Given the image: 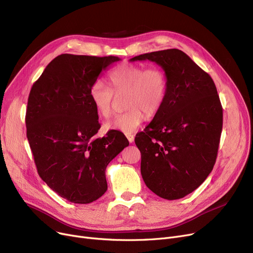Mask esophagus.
<instances>
[{
    "label": "esophagus",
    "instance_id": "34e87169",
    "mask_svg": "<svg viewBox=\"0 0 253 253\" xmlns=\"http://www.w3.org/2000/svg\"><path fill=\"white\" fill-rule=\"evenodd\" d=\"M126 137H127V139H128V141L130 143H132V142L134 141V135L132 134V133H126Z\"/></svg>",
    "mask_w": 253,
    "mask_h": 253
}]
</instances>
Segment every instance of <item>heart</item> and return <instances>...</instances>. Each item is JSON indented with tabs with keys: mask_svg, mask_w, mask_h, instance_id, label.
<instances>
[{
	"mask_svg": "<svg viewBox=\"0 0 253 253\" xmlns=\"http://www.w3.org/2000/svg\"><path fill=\"white\" fill-rule=\"evenodd\" d=\"M109 83L111 90L100 81L93 83L89 89V97L96 113L104 119L112 115L114 94H125L124 106L127 110L105 123L106 130L132 133L143 122L145 115H156L165 101L167 78L157 66L144 69L142 65L123 63L110 73Z\"/></svg>",
	"mask_w": 253,
	"mask_h": 253,
	"instance_id": "heart-1",
	"label": "heart"
}]
</instances>
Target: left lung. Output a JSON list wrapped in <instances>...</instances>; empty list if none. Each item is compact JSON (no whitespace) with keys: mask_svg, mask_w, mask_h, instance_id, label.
<instances>
[{"mask_svg":"<svg viewBox=\"0 0 253 253\" xmlns=\"http://www.w3.org/2000/svg\"><path fill=\"white\" fill-rule=\"evenodd\" d=\"M167 78L165 101L153 121L135 136L144 183L166 200H176L204 182L215 164L222 108L211 77L178 49L145 53Z\"/></svg>","mask_w":253,"mask_h":253,"instance_id":"8db88e82","label":"left lung"}]
</instances>
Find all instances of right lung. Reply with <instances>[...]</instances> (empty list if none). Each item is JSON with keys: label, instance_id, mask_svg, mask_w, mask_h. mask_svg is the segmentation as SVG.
<instances>
[{"label": "right lung", "instance_id": "right-lung-1", "mask_svg": "<svg viewBox=\"0 0 253 253\" xmlns=\"http://www.w3.org/2000/svg\"><path fill=\"white\" fill-rule=\"evenodd\" d=\"M117 56L61 54L33 85L26 110V136L38 173L65 200L88 204L108 190L105 168L128 147L122 132L97 138L98 114L89 89Z\"/></svg>", "mask_w": 253, "mask_h": 253}]
</instances>
